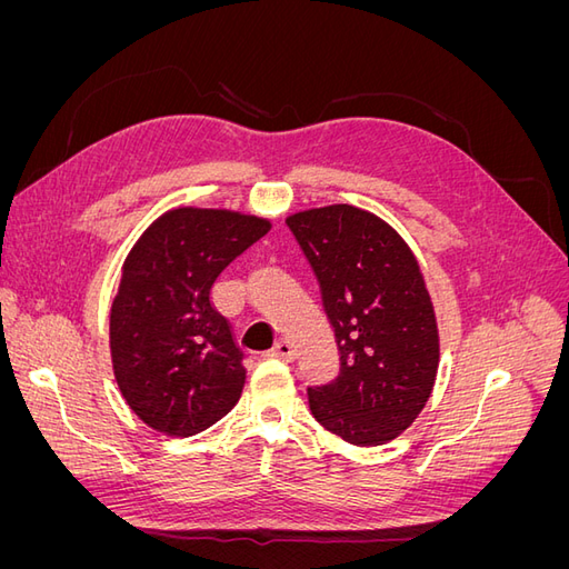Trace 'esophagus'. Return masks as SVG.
Returning <instances> with one entry per match:
<instances>
[{"label": "esophagus", "instance_id": "1", "mask_svg": "<svg viewBox=\"0 0 569 569\" xmlns=\"http://www.w3.org/2000/svg\"><path fill=\"white\" fill-rule=\"evenodd\" d=\"M270 356L272 358H282V360H295V347H291V343L287 341V339H280L278 343H274V347L270 349Z\"/></svg>", "mask_w": 569, "mask_h": 569}]
</instances>
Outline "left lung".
I'll list each match as a JSON object with an SVG mask.
<instances>
[{
  "mask_svg": "<svg viewBox=\"0 0 569 569\" xmlns=\"http://www.w3.org/2000/svg\"><path fill=\"white\" fill-rule=\"evenodd\" d=\"M335 327L339 375L308 389L313 418L353 446H380L408 429L432 393L439 330L432 299L403 237L349 203L287 218Z\"/></svg>",
  "mask_w": 569,
  "mask_h": 569,
  "instance_id": "left-lung-1",
  "label": "left lung"
}]
</instances>
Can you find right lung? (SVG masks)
<instances>
[{
  "mask_svg": "<svg viewBox=\"0 0 569 569\" xmlns=\"http://www.w3.org/2000/svg\"><path fill=\"white\" fill-rule=\"evenodd\" d=\"M268 230L258 216L180 206L130 249L111 303V360L126 403L157 432L199 435L242 396L244 353L211 289Z\"/></svg>",
  "mask_w": 569,
  "mask_h": 569,
  "instance_id": "1",
  "label": "right lung"
}]
</instances>
